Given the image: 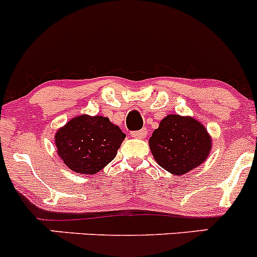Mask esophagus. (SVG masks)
Instances as JSON below:
<instances>
[{"label":"esophagus","mask_w":257,"mask_h":257,"mask_svg":"<svg viewBox=\"0 0 257 257\" xmlns=\"http://www.w3.org/2000/svg\"><path fill=\"white\" fill-rule=\"evenodd\" d=\"M131 135H133V138H136V139H144L146 136V128H143V130H139V131H134V133H131Z\"/></svg>","instance_id":"obj_1"}]
</instances>
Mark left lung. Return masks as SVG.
<instances>
[{
	"instance_id": "1",
	"label": "left lung",
	"mask_w": 257,
	"mask_h": 257,
	"mask_svg": "<svg viewBox=\"0 0 257 257\" xmlns=\"http://www.w3.org/2000/svg\"><path fill=\"white\" fill-rule=\"evenodd\" d=\"M151 154L163 169L184 175L207 160L212 138L202 122L190 116L168 114L149 139Z\"/></svg>"
}]
</instances>
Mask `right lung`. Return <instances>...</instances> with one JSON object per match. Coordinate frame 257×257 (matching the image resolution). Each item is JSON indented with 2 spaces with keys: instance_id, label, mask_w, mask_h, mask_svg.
Segmentation results:
<instances>
[{
  "instance_id": "right-lung-1",
  "label": "right lung",
  "mask_w": 257,
  "mask_h": 257,
  "mask_svg": "<svg viewBox=\"0 0 257 257\" xmlns=\"http://www.w3.org/2000/svg\"><path fill=\"white\" fill-rule=\"evenodd\" d=\"M126 138L108 117L79 114L55 133L57 153L70 170L93 175L116 158Z\"/></svg>"
}]
</instances>
